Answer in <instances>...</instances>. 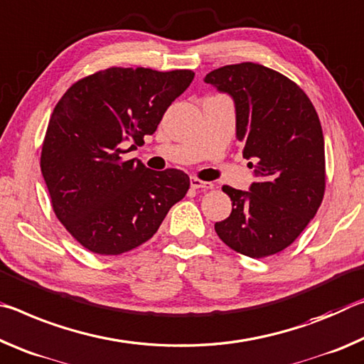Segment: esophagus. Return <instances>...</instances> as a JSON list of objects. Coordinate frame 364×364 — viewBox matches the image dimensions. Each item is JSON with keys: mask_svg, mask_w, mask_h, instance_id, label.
Returning <instances> with one entry per match:
<instances>
[{"mask_svg": "<svg viewBox=\"0 0 364 364\" xmlns=\"http://www.w3.org/2000/svg\"><path fill=\"white\" fill-rule=\"evenodd\" d=\"M190 186H192V188H196V190H211L214 187L211 182L200 181L198 177H190Z\"/></svg>", "mask_w": 364, "mask_h": 364, "instance_id": "1", "label": "esophagus"}]
</instances>
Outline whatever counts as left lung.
Returning a JSON list of instances; mask_svg holds the SVG:
<instances>
[{"instance_id": "left-lung-1", "label": "left lung", "mask_w": 364, "mask_h": 364, "mask_svg": "<svg viewBox=\"0 0 364 364\" xmlns=\"http://www.w3.org/2000/svg\"><path fill=\"white\" fill-rule=\"evenodd\" d=\"M205 82L235 105L237 140L253 158L250 192L223 187L232 213L214 224L219 238L250 258L276 255L295 242L321 206L326 188L324 136L306 93L287 77L255 63L230 64Z\"/></svg>"}]
</instances>
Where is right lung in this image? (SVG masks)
Segmentation results:
<instances>
[{"label": "right lung", "instance_id": "obj_1", "mask_svg": "<svg viewBox=\"0 0 364 364\" xmlns=\"http://www.w3.org/2000/svg\"><path fill=\"white\" fill-rule=\"evenodd\" d=\"M193 77L187 69L109 68L75 82L58 101L40 166L53 211L82 247L106 256L134 250L186 196V172L151 171L122 154L154 134Z\"/></svg>", "mask_w": 364, "mask_h": 364}]
</instances>
